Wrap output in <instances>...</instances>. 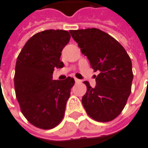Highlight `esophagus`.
<instances>
[{
	"label": "esophagus",
	"instance_id": "obj_1",
	"mask_svg": "<svg viewBox=\"0 0 148 148\" xmlns=\"http://www.w3.org/2000/svg\"><path fill=\"white\" fill-rule=\"evenodd\" d=\"M75 81H76V83H81V80H79V79H76V78H75Z\"/></svg>",
	"mask_w": 148,
	"mask_h": 148
}]
</instances>
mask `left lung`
Wrapping results in <instances>:
<instances>
[{
  "instance_id": "8db88e82",
  "label": "left lung",
  "mask_w": 148,
  "mask_h": 148,
  "mask_svg": "<svg viewBox=\"0 0 148 148\" xmlns=\"http://www.w3.org/2000/svg\"><path fill=\"white\" fill-rule=\"evenodd\" d=\"M69 32L81 53L88 58L91 67L99 72L95 88L84 81L87 90L82 97V104L95 121H111L122 112L131 93V59L116 40L98 28Z\"/></svg>"
}]
</instances>
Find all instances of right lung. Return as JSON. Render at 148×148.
<instances>
[{
    "label": "right lung",
    "instance_id": "1",
    "mask_svg": "<svg viewBox=\"0 0 148 148\" xmlns=\"http://www.w3.org/2000/svg\"><path fill=\"white\" fill-rule=\"evenodd\" d=\"M67 31L45 30L32 36L18 54L14 89L23 115L34 126L50 130L64 116L74 79L53 80L54 68L64 66L61 52L69 42Z\"/></svg>",
    "mask_w": 148,
    "mask_h": 148
}]
</instances>
